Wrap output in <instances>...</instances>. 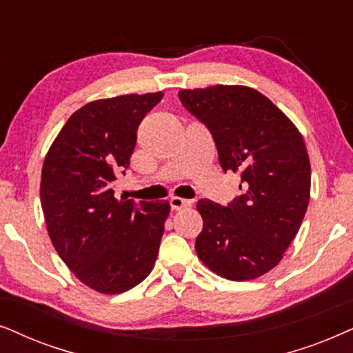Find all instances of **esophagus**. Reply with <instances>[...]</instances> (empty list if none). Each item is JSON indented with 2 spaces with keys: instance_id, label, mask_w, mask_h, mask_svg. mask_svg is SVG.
I'll use <instances>...</instances> for the list:
<instances>
[{
  "instance_id": "1",
  "label": "esophagus",
  "mask_w": 353,
  "mask_h": 353,
  "mask_svg": "<svg viewBox=\"0 0 353 353\" xmlns=\"http://www.w3.org/2000/svg\"><path fill=\"white\" fill-rule=\"evenodd\" d=\"M169 203H171L172 210H184V208H189V206L192 205V201L181 199V196H172V199L169 200Z\"/></svg>"
}]
</instances>
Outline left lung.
Here are the masks:
<instances>
[{
  "instance_id": "1",
  "label": "left lung",
  "mask_w": 353,
  "mask_h": 353,
  "mask_svg": "<svg viewBox=\"0 0 353 353\" xmlns=\"http://www.w3.org/2000/svg\"><path fill=\"white\" fill-rule=\"evenodd\" d=\"M179 100L210 129L223 171L241 172L243 190L228 206L199 200L196 255L221 278H260L283 260L307 213L312 169L302 134L250 87L181 90Z\"/></svg>"
}]
</instances>
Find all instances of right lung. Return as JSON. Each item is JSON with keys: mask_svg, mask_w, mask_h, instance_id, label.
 I'll return each mask as SVG.
<instances>
[{"mask_svg": "<svg viewBox=\"0 0 353 353\" xmlns=\"http://www.w3.org/2000/svg\"><path fill=\"white\" fill-rule=\"evenodd\" d=\"M163 92L87 103L46 153L40 200L51 242L75 278L100 294L135 288L157 261L169 201L116 199L142 119Z\"/></svg>", "mask_w": 353, "mask_h": 353, "instance_id": "1", "label": "right lung"}]
</instances>
